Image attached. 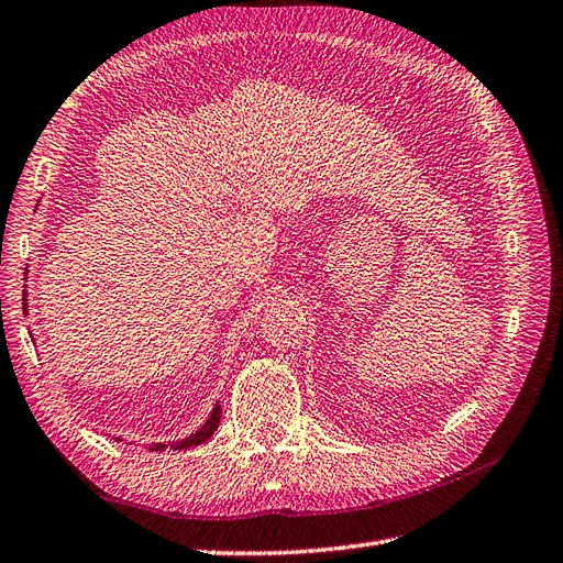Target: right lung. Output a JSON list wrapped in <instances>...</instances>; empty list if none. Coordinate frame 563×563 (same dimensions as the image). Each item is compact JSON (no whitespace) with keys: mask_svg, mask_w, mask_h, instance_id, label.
Wrapping results in <instances>:
<instances>
[{"mask_svg":"<svg viewBox=\"0 0 563 563\" xmlns=\"http://www.w3.org/2000/svg\"><path fill=\"white\" fill-rule=\"evenodd\" d=\"M25 300V298H23ZM23 308H27V302H23ZM218 422H220V406H216L213 408V413H211V418L201 424V428L195 432V434H190V437H185V439H180V441H172V444H152L150 446V451H166V449H190V446H197V444H203V441H207L213 432H216V428H218Z\"/></svg>","mask_w":563,"mask_h":563,"instance_id":"obj_1","label":"right lung"}]
</instances>
